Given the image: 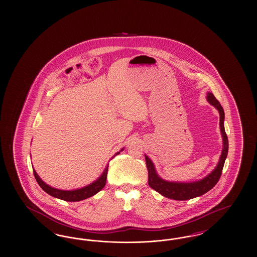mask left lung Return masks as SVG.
I'll return each mask as SVG.
<instances>
[{
	"label": "left lung",
	"mask_w": 257,
	"mask_h": 257,
	"mask_svg": "<svg viewBox=\"0 0 257 257\" xmlns=\"http://www.w3.org/2000/svg\"><path fill=\"white\" fill-rule=\"evenodd\" d=\"M207 101L215 108H217V110L220 112V132H221L222 142H223V148L220 155V162L218 166L215 168V170L202 180L193 182V183H176V182H168L160 178L156 173L153 163L147 156H146L147 171H148V185L162 196L174 199V200H187V199L195 198L196 196H202L205 193H207L208 191H210L220 180L224 161L226 159V156L228 153V139L225 133L224 124H223L224 111L220 102L212 93H208Z\"/></svg>",
	"instance_id": "obj_1"
}]
</instances>
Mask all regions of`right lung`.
Listing matches in <instances>:
<instances>
[{
  "instance_id": "right-lung-1",
  "label": "right lung",
  "mask_w": 257,
  "mask_h": 257,
  "mask_svg": "<svg viewBox=\"0 0 257 257\" xmlns=\"http://www.w3.org/2000/svg\"><path fill=\"white\" fill-rule=\"evenodd\" d=\"M123 150V149H121ZM120 152L115 153L114 156H116L117 154H119ZM113 156V157H114ZM108 169H109V164L106 167L105 171L102 173V175L98 178L97 180L93 183L86 186L85 188L82 189H78V190H74V191H62V190H58L55 188H52L48 186L47 184L44 183L39 176L37 175L36 171H34V175L37 179V183L42 188L43 191H45L50 196L60 198L65 201H80L83 199H86L87 197L94 196L95 194H97L99 191H101L105 185H106V180H107V174H108Z\"/></svg>"
}]
</instances>
